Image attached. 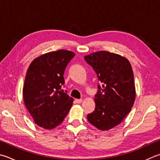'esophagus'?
I'll use <instances>...</instances> for the list:
<instances>
[{"label": "esophagus", "mask_w": 160, "mask_h": 160, "mask_svg": "<svg viewBox=\"0 0 160 160\" xmlns=\"http://www.w3.org/2000/svg\"><path fill=\"white\" fill-rule=\"evenodd\" d=\"M75 103H80L82 102V98H80V99H75Z\"/></svg>", "instance_id": "34e87169"}]
</instances>
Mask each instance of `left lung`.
Instances as JSON below:
<instances>
[{"label": "left lung", "instance_id": "obj_1", "mask_svg": "<svg viewBox=\"0 0 160 160\" xmlns=\"http://www.w3.org/2000/svg\"><path fill=\"white\" fill-rule=\"evenodd\" d=\"M102 86L98 85L94 111L88 115L92 125L102 131L118 126L131 111L136 98L132 66L127 58L107 51L85 56Z\"/></svg>", "mask_w": 160, "mask_h": 160}]
</instances>
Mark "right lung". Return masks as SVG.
Returning a JSON list of instances; mask_svg holds the SVG:
<instances>
[{"label":"right lung","instance_id":"1","mask_svg":"<svg viewBox=\"0 0 160 160\" xmlns=\"http://www.w3.org/2000/svg\"><path fill=\"white\" fill-rule=\"evenodd\" d=\"M72 52L59 50L35 59L26 75L23 88L24 104L36 124L52 129L62 122L73 102L63 92V73L74 57Z\"/></svg>","mask_w":160,"mask_h":160}]
</instances>
